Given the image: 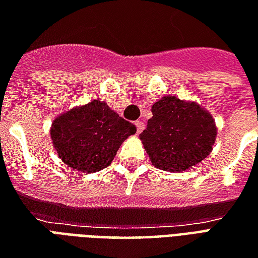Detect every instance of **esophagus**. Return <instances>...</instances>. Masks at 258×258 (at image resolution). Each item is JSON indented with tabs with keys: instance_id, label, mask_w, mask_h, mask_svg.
<instances>
[{
	"instance_id": "esophagus-1",
	"label": "esophagus",
	"mask_w": 258,
	"mask_h": 258,
	"mask_svg": "<svg viewBox=\"0 0 258 258\" xmlns=\"http://www.w3.org/2000/svg\"><path fill=\"white\" fill-rule=\"evenodd\" d=\"M135 127H137V134H141L144 131V128H145V124L138 120V121H135Z\"/></svg>"
}]
</instances>
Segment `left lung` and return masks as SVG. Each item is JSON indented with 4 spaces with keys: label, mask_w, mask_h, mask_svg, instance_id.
Returning a JSON list of instances; mask_svg holds the SVG:
<instances>
[{
    "label": "left lung",
    "mask_w": 258,
    "mask_h": 258,
    "mask_svg": "<svg viewBox=\"0 0 258 258\" xmlns=\"http://www.w3.org/2000/svg\"><path fill=\"white\" fill-rule=\"evenodd\" d=\"M152 114L140 140L155 167L179 173L210 155L217 137L216 121L199 103L163 96L153 103Z\"/></svg>",
    "instance_id": "1"
}]
</instances>
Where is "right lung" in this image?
<instances>
[{"label": "right lung", "mask_w": 258, "mask_h": 258, "mask_svg": "<svg viewBox=\"0 0 258 258\" xmlns=\"http://www.w3.org/2000/svg\"><path fill=\"white\" fill-rule=\"evenodd\" d=\"M135 131L134 124L120 117L106 102L95 99L55 117L51 140L68 167L90 174L106 168Z\"/></svg>", "instance_id": "obj_1"}]
</instances>
